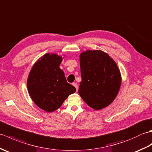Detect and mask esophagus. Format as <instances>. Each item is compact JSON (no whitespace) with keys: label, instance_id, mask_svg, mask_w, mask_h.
<instances>
[{"label":"esophagus","instance_id":"obj_1","mask_svg":"<svg viewBox=\"0 0 152 152\" xmlns=\"http://www.w3.org/2000/svg\"><path fill=\"white\" fill-rule=\"evenodd\" d=\"M72 85H73V86H75V88H76V90H77V91L78 90V85H77V83H73L72 84Z\"/></svg>","mask_w":152,"mask_h":152}]
</instances>
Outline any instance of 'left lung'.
<instances>
[{"mask_svg":"<svg viewBox=\"0 0 152 152\" xmlns=\"http://www.w3.org/2000/svg\"><path fill=\"white\" fill-rule=\"evenodd\" d=\"M82 80L79 94L85 102L98 110L115 99L122 84L120 71L115 61L101 50H87L80 53Z\"/></svg>","mask_w":152,"mask_h":152,"instance_id":"obj_1","label":"left lung"}]
</instances>
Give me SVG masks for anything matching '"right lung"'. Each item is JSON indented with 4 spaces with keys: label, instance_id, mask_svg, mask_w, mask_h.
Returning <instances> with one entry per match:
<instances>
[{
    "label": "right lung",
    "instance_id": "1",
    "mask_svg": "<svg viewBox=\"0 0 152 152\" xmlns=\"http://www.w3.org/2000/svg\"><path fill=\"white\" fill-rule=\"evenodd\" d=\"M63 58L55 53H47L37 60L27 79L29 96L37 106L51 113L61 107L76 88L67 82L60 64Z\"/></svg>",
    "mask_w": 152,
    "mask_h": 152
}]
</instances>
